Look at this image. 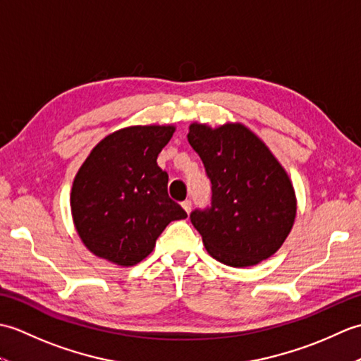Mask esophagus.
I'll return each mask as SVG.
<instances>
[{
  "label": "esophagus",
  "instance_id": "esophagus-1",
  "mask_svg": "<svg viewBox=\"0 0 361 361\" xmlns=\"http://www.w3.org/2000/svg\"><path fill=\"white\" fill-rule=\"evenodd\" d=\"M181 206H183V209H185V211L189 214L190 209H192V202H190V200H185V202L181 203Z\"/></svg>",
  "mask_w": 361,
  "mask_h": 361
}]
</instances>
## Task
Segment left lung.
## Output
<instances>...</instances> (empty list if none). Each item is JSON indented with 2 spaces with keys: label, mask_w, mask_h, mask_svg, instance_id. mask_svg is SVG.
Instances as JSON below:
<instances>
[{
  "label": "left lung",
  "mask_w": 361,
  "mask_h": 361,
  "mask_svg": "<svg viewBox=\"0 0 361 361\" xmlns=\"http://www.w3.org/2000/svg\"><path fill=\"white\" fill-rule=\"evenodd\" d=\"M188 141L211 180V206L190 212L204 248L229 267L273 256L291 231L296 197L270 149L242 124H190Z\"/></svg>",
  "instance_id": "8db88e82"
}]
</instances>
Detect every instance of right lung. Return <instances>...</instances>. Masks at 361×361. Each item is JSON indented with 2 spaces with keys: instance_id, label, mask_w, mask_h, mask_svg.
<instances>
[{
  "instance_id": "add662e5",
  "label": "right lung",
  "mask_w": 361,
  "mask_h": 361,
  "mask_svg": "<svg viewBox=\"0 0 361 361\" xmlns=\"http://www.w3.org/2000/svg\"><path fill=\"white\" fill-rule=\"evenodd\" d=\"M173 126L121 128L91 150L71 189L74 226L85 247L121 267L147 257L173 220L188 214L167 194L157 158Z\"/></svg>"
}]
</instances>
